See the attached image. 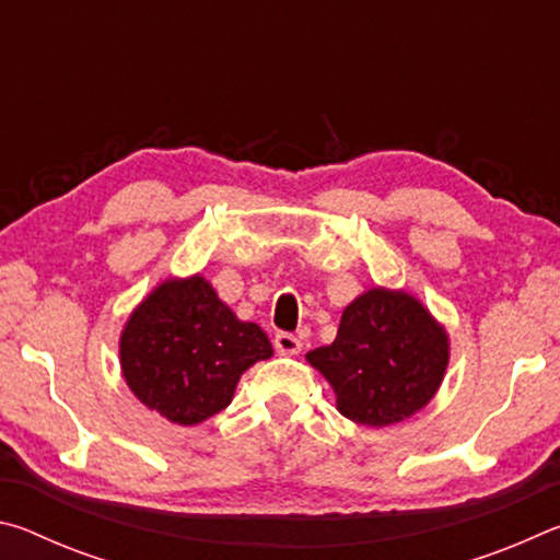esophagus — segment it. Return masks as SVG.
Returning <instances> with one entry per match:
<instances>
[{"instance_id":"34e87169","label":"esophagus","mask_w":560,"mask_h":560,"mask_svg":"<svg viewBox=\"0 0 560 560\" xmlns=\"http://www.w3.org/2000/svg\"><path fill=\"white\" fill-rule=\"evenodd\" d=\"M273 348H277L281 355H296L301 350V340L293 334H287V330H279V334L273 336Z\"/></svg>"}]
</instances>
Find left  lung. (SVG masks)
I'll return each instance as SVG.
<instances>
[{
    "label": "left lung",
    "mask_w": 560,
    "mask_h": 560,
    "mask_svg": "<svg viewBox=\"0 0 560 560\" xmlns=\"http://www.w3.org/2000/svg\"><path fill=\"white\" fill-rule=\"evenodd\" d=\"M306 358L334 385L340 415L385 428L432 400L450 348L447 334L410 293L371 289L343 311L334 343Z\"/></svg>",
    "instance_id": "obj_1"
}]
</instances>
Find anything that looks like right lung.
<instances>
[{
	"label": "right lung",
	"mask_w": 560,
	"mask_h": 560,
	"mask_svg": "<svg viewBox=\"0 0 560 560\" xmlns=\"http://www.w3.org/2000/svg\"><path fill=\"white\" fill-rule=\"evenodd\" d=\"M271 353L267 334L236 318L202 277L160 283L120 336L128 387L177 424L224 410L246 368Z\"/></svg>",
	"instance_id": "add662e5"
}]
</instances>
